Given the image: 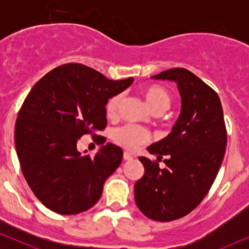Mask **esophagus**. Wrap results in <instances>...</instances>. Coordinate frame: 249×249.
<instances>
[{
    "label": "esophagus",
    "instance_id": "1",
    "mask_svg": "<svg viewBox=\"0 0 249 249\" xmlns=\"http://www.w3.org/2000/svg\"><path fill=\"white\" fill-rule=\"evenodd\" d=\"M132 159H134V156H132L130 153H128V152L124 153V161H131Z\"/></svg>",
    "mask_w": 249,
    "mask_h": 249
}]
</instances>
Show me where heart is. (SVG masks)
<instances>
[{
	"mask_svg": "<svg viewBox=\"0 0 249 249\" xmlns=\"http://www.w3.org/2000/svg\"><path fill=\"white\" fill-rule=\"evenodd\" d=\"M144 96L153 112H163L170 107V103H171V96H170L169 91L159 85H151V86L146 87L144 89ZM120 101L121 94H115L108 98L107 104H105V111H107L108 117H113L117 113ZM112 138L122 147L127 149H136L138 146L151 141L152 135L141 125L128 124L115 129Z\"/></svg>",
	"mask_w": 249,
	"mask_h": 249,
	"instance_id": "obj_1",
	"label": "heart"
}]
</instances>
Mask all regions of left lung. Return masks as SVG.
I'll return each instance as SVG.
<instances>
[{
  "label": "left lung",
  "instance_id": "1",
  "mask_svg": "<svg viewBox=\"0 0 249 249\" xmlns=\"http://www.w3.org/2000/svg\"><path fill=\"white\" fill-rule=\"evenodd\" d=\"M152 79L175 81L181 110L168 137L148 146L158 162L139 158L145 173L135 183V202L149 219L168 222L187 215L202 202L219 172L227 146L221 101L189 70L175 68Z\"/></svg>",
  "mask_w": 249,
  "mask_h": 249
}]
</instances>
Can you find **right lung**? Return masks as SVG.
<instances>
[{
  "mask_svg": "<svg viewBox=\"0 0 249 249\" xmlns=\"http://www.w3.org/2000/svg\"><path fill=\"white\" fill-rule=\"evenodd\" d=\"M134 78L110 80L79 63L50 71L34 85L18 113L15 144L20 166L35 196L53 212L71 215L93 207L103 185L122 161V149L107 142L94 156L77 142L107 127L105 104Z\"/></svg>",
  "mask_w": 249,
  "mask_h": 249,
  "instance_id": "obj_1",
  "label": "right lung"
}]
</instances>
